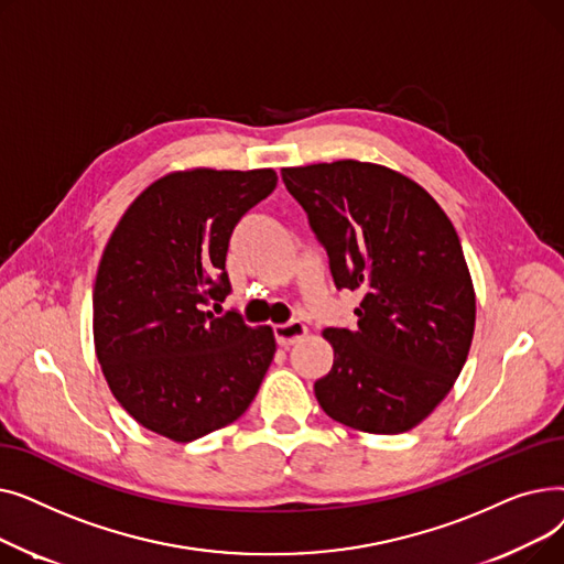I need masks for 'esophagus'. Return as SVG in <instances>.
I'll list each match as a JSON object with an SVG mask.
<instances>
[{
    "mask_svg": "<svg viewBox=\"0 0 564 564\" xmlns=\"http://www.w3.org/2000/svg\"><path fill=\"white\" fill-rule=\"evenodd\" d=\"M306 334H308V327H306V324L297 322V319H292L288 324H276V327H274V338L281 347L294 345L297 340H302Z\"/></svg>",
    "mask_w": 564,
    "mask_h": 564,
    "instance_id": "1",
    "label": "esophagus"
}]
</instances>
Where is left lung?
Here are the masks:
<instances>
[{
	"label": "left lung",
	"instance_id": "left-lung-1",
	"mask_svg": "<svg viewBox=\"0 0 564 564\" xmlns=\"http://www.w3.org/2000/svg\"><path fill=\"white\" fill-rule=\"evenodd\" d=\"M285 189L329 256L338 290H361L354 329L329 327L334 368L315 381L329 419L400 434L427 419L459 377L476 292L459 237L406 175L357 160L283 169Z\"/></svg>",
	"mask_w": 564,
	"mask_h": 564
}]
</instances>
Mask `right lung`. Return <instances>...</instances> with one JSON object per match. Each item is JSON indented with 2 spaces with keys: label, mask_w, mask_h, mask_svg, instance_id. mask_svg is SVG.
<instances>
[{
  "label": "right lung",
  "mask_w": 564,
  "mask_h": 564,
  "mask_svg": "<svg viewBox=\"0 0 564 564\" xmlns=\"http://www.w3.org/2000/svg\"><path fill=\"white\" fill-rule=\"evenodd\" d=\"M272 169L160 177L128 207L94 288V340L113 398L145 430L194 441L249 409L270 368V327L205 306L230 294L232 228L276 187Z\"/></svg>",
  "instance_id": "add662e5"
}]
</instances>
